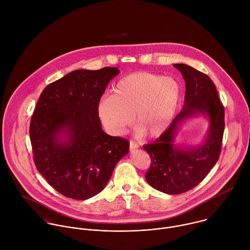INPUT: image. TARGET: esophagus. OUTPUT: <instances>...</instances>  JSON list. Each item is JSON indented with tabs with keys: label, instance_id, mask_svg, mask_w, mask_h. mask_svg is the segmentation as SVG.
Returning <instances> with one entry per match:
<instances>
[{
	"label": "esophagus",
	"instance_id": "1",
	"mask_svg": "<svg viewBox=\"0 0 250 250\" xmlns=\"http://www.w3.org/2000/svg\"><path fill=\"white\" fill-rule=\"evenodd\" d=\"M139 147H140L139 143H137L136 142H134V141L130 142V149H131V151H133V150H135V149H137Z\"/></svg>",
	"mask_w": 250,
	"mask_h": 250
}]
</instances>
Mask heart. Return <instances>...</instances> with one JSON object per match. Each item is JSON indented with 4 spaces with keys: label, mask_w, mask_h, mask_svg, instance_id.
Instances as JSON below:
<instances>
[{
    "label": "heart",
    "mask_w": 250,
    "mask_h": 250,
    "mask_svg": "<svg viewBox=\"0 0 250 250\" xmlns=\"http://www.w3.org/2000/svg\"><path fill=\"white\" fill-rule=\"evenodd\" d=\"M182 96V86L172 77L137 72L121 79L113 94L104 97L98 113L107 130L121 135L132 123L148 137L162 135L171 123Z\"/></svg>",
    "instance_id": "obj_1"
}]
</instances>
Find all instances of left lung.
<instances>
[{"label": "left lung", "mask_w": 250, "mask_h": 250, "mask_svg": "<svg viewBox=\"0 0 250 250\" xmlns=\"http://www.w3.org/2000/svg\"><path fill=\"white\" fill-rule=\"evenodd\" d=\"M173 66L186 83L184 106L170 126L154 143L143 145L151 158L145 174L147 183L167 194H180L196 187L216 164L224 132V108L213 81L189 65ZM203 117L208 131L199 145L186 146L176 141L183 124Z\"/></svg>", "instance_id": "8db88e82"}]
</instances>
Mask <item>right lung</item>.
<instances>
[{"instance_id": "obj_1", "label": "right lung", "mask_w": 250, "mask_h": 250, "mask_svg": "<svg viewBox=\"0 0 250 250\" xmlns=\"http://www.w3.org/2000/svg\"><path fill=\"white\" fill-rule=\"evenodd\" d=\"M117 67L79 69L47 85L31 119L30 139L39 173L60 193L76 200L98 194L128 141L107 135L98 105Z\"/></svg>"}]
</instances>
